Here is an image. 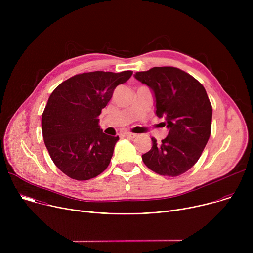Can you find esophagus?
<instances>
[{"label":"esophagus","mask_w":253,"mask_h":253,"mask_svg":"<svg viewBox=\"0 0 253 253\" xmlns=\"http://www.w3.org/2000/svg\"><path fill=\"white\" fill-rule=\"evenodd\" d=\"M123 137H126V138H134L136 136V134L134 133H131V132H123L121 134Z\"/></svg>","instance_id":"1"}]
</instances>
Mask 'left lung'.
<instances>
[{
  "instance_id": "1",
  "label": "left lung",
  "mask_w": 253,
  "mask_h": 253,
  "mask_svg": "<svg viewBox=\"0 0 253 253\" xmlns=\"http://www.w3.org/2000/svg\"><path fill=\"white\" fill-rule=\"evenodd\" d=\"M134 77L147 85L155 98L156 115L169 129L161 143L142 155L155 173L175 177L188 171L199 159L211 133L212 107L204 87L175 67H153Z\"/></svg>"
}]
</instances>
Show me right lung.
<instances>
[{
    "label": "right lung",
    "mask_w": 253,
    "mask_h": 253,
    "mask_svg": "<svg viewBox=\"0 0 253 253\" xmlns=\"http://www.w3.org/2000/svg\"><path fill=\"white\" fill-rule=\"evenodd\" d=\"M132 74V71L78 74L50 95L42 114L43 138L53 162L70 178L89 180L109 165L119 137L103 133L98 117L115 88Z\"/></svg>",
    "instance_id": "1"
}]
</instances>
